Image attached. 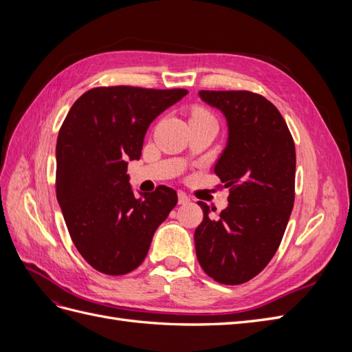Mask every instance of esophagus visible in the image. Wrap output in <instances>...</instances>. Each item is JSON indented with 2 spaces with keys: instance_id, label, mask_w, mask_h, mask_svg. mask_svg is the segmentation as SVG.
<instances>
[{
  "instance_id": "obj_1",
  "label": "esophagus",
  "mask_w": 352,
  "mask_h": 352,
  "mask_svg": "<svg viewBox=\"0 0 352 352\" xmlns=\"http://www.w3.org/2000/svg\"><path fill=\"white\" fill-rule=\"evenodd\" d=\"M190 198L185 192H179V204H188Z\"/></svg>"
}]
</instances>
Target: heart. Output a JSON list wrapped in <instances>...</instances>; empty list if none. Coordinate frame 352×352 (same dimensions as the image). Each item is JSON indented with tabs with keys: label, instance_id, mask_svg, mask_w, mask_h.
<instances>
[{
	"label": "heart",
	"instance_id": "obj_1",
	"mask_svg": "<svg viewBox=\"0 0 352 352\" xmlns=\"http://www.w3.org/2000/svg\"><path fill=\"white\" fill-rule=\"evenodd\" d=\"M194 117H212L208 111H206V110H202V109H195L194 111H192V119Z\"/></svg>",
	"mask_w": 352,
	"mask_h": 352
}]
</instances>
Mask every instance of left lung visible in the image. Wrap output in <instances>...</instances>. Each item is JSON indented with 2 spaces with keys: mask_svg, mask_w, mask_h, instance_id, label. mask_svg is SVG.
Here are the masks:
<instances>
[{
  "mask_svg": "<svg viewBox=\"0 0 352 352\" xmlns=\"http://www.w3.org/2000/svg\"><path fill=\"white\" fill-rule=\"evenodd\" d=\"M225 114L229 138L214 166L229 206L195 229L197 258L211 279L241 285L255 278L278 251L295 201V144L279 110L251 91H199ZM214 211V208H211Z\"/></svg>",
  "mask_w": 352,
  "mask_h": 352,
  "instance_id": "1",
  "label": "left lung"
}]
</instances>
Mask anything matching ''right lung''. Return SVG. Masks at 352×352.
<instances>
[{
	"label": "right lung",
	"mask_w": 352,
	"mask_h": 352,
	"mask_svg": "<svg viewBox=\"0 0 352 352\" xmlns=\"http://www.w3.org/2000/svg\"><path fill=\"white\" fill-rule=\"evenodd\" d=\"M186 89L98 87L72 105L57 138V199L74 247L95 270L140 267L154 232L177 204L160 185L135 198L127 160H140L148 126Z\"/></svg>",
	"instance_id": "obj_1"
}]
</instances>
